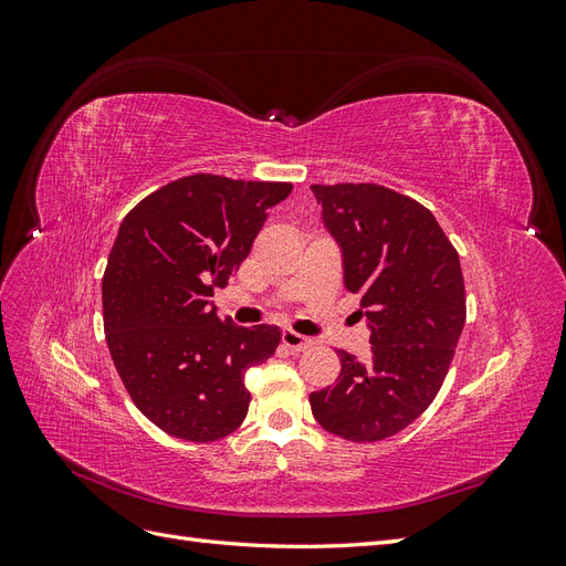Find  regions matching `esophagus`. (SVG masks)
Instances as JSON below:
<instances>
[{
    "instance_id": "esophagus-1",
    "label": "esophagus",
    "mask_w": 566,
    "mask_h": 566,
    "mask_svg": "<svg viewBox=\"0 0 566 566\" xmlns=\"http://www.w3.org/2000/svg\"><path fill=\"white\" fill-rule=\"evenodd\" d=\"M281 339H283V345H285L290 352H304L306 347H312V339L300 335V333H295V331H283V333H281Z\"/></svg>"
}]
</instances>
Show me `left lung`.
<instances>
[{
  "mask_svg": "<svg viewBox=\"0 0 566 566\" xmlns=\"http://www.w3.org/2000/svg\"><path fill=\"white\" fill-rule=\"evenodd\" d=\"M312 191L373 345L368 361L337 354L339 378L312 394V413L325 432L380 441L422 416L447 380L468 314L460 260L413 198L380 184H314Z\"/></svg>",
  "mask_w": 566,
  "mask_h": 566,
  "instance_id": "1",
  "label": "left lung"
}]
</instances>
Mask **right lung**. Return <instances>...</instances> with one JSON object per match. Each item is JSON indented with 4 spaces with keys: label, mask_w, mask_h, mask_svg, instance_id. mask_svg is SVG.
<instances>
[{
    "label": "right lung",
    "mask_w": 566,
    "mask_h": 566,
    "mask_svg": "<svg viewBox=\"0 0 566 566\" xmlns=\"http://www.w3.org/2000/svg\"><path fill=\"white\" fill-rule=\"evenodd\" d=\"M287 181L191 175L119 224L104 273V331L134 406L169 437L208 443L248 416L245 370L276 352V325L238 328L210 306L250 254Z\"/></svg>",
    "instance_id": "obj_1"
}]
</instances>
